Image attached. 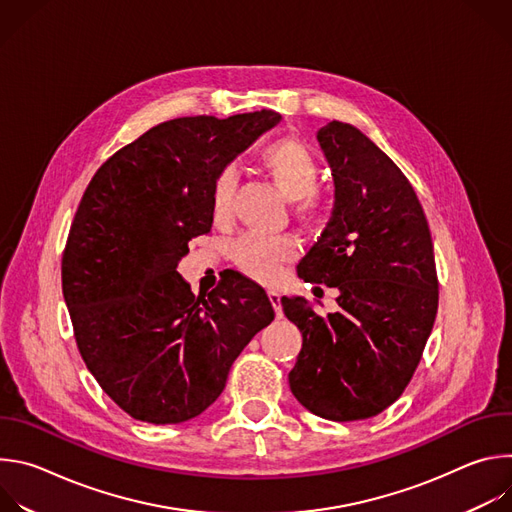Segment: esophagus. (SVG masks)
I'll use <instances>...</instances> for the list:
<instances>
[{
  "label": "esophagus",
  "mask_w": 512,
  "mask_h": 512,
  "mask_svg": "<svg viewBox=\"0 0 512 512\" xmlns=\"http://www.w3.org/2000/svg\"><path fill=\"white\" fill-rule=\"evenodd\" d=\"M269 302H271L277 318H281L283 316V312H281V296L277 294V291H269Z\"/></svg>",
  "instance_id": "1"
}]
</instances>
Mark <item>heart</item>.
Instances as JSON below:
<instances>
[{"instance_id":"1","label":"heart","mask_w":512,"mask_h":512,"mask_svg":"<svg viewBox=\"0 0 512 512\" xmlns=\"http://www.w3.org/2000/svg\"><path fill=\"white\" fill-rule=\"evenodd\" d=\"M261 166L287 200H296L298 214L308 223L324 216L326 206L316 186L320 182V164L308 145L296 137H281L267 143L261 152ZM237 192V174L223 168L216 174L210 190V214L214 223H225L233 212ZM296 257V243L291 237L243 235L231 247L233 263L251 279L275 283L283 267Z\"/></svg>"}]
</instances>
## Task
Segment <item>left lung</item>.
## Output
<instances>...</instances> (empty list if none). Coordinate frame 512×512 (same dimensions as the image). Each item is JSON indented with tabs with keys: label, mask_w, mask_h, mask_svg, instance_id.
<instances>
[{
	"label": "left lung",
	"mask_w": 512,
	"mask_h": 512,
	"mask_svg": "<svg viewBox=\"0 0 512 512\" xmlns=\"http://www.w3.org/2000/svg\"><path fill=\"white\" fill-rule=\"evenodd\" d=\"M318 141L336 202L298 275L340 296L328 316L281 298L304 338L289 389L324 419H369L401 397L431 334L440 302L433 241L411 182L367 135L330 121Z\"/></svg>",
	"instance_id": "left-lung-1"
}]
</instances>
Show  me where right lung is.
I'll return each mask as SVG.
<instances>
[{
	"instance_id": "add662e5",
	"label": "right lung",
	"mask_w": 512,
	"mask_h": 512,
	"mask_svg": "<svg viewBox=\"0 0 512 512\" xmlns=\"http://www.w3.org/2000/svg\"><path fill=\"white\" fill-rule=\"evenodd\" d=\"M269 109L164 121L91 178L62 253V294L79 352L133 419L182 423L210 407L275 312L233 271L194 296L178 261L210 233L216 174L275 123Z\"/></svg>"
}]
</instances>
